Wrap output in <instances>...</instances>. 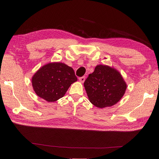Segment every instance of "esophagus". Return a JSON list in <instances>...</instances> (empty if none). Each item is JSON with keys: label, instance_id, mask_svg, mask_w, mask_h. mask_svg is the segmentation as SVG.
<instances>
[{"label": "esophagus", "instance_id": "esophagus-1", "mask_svg": "<svg viewBox=\"0 0 159 159\" xmlns=\"http://www.w3.org/2000/svg\"><path fill=\"white\" fill-rule=\"evenodd\" d=\"M79 80L81 81V83H84V81H85V77L83 76V77H81V78H79Z\"/></svg>", "mask_w": 159, "mask_h": 159}]
</instances>
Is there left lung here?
<instances>
[{
	"instance_id": "1",
	"label": "left lung",
	"mask_w": 159,
	"mask_h": 159,
	"mask_svg": "<svg viewBox=\"0 0 159 159\" xmlns=\"http://www.w3.org/2000/svg\"><path fill=\"white\" fill-rule=\"evenodd\" d=\"M89 102L99 108L116 104L125 93L127 84L119 72L111 67L98 65L84 82Z\"/></svg>"
}]
</instances>
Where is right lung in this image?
Returning <instances> with one entry per match:
<instances>
[{"label": "right lung", "mask_w": 159, "mask_h": 159, "mask_svg": "<svg viewBox=\"0 0 159 159\" xmlns=\"http://www.w3.org/2000/svg\"><path fill=\"white\" fill-rule=\"evenodd\" d=\"M77 80L73 68L61 62H52L36 72L32 84L38 97L54 102L64 97L71 84Z\"/></svg>", "instance_id": "right-lung-1"}]
</instances>
